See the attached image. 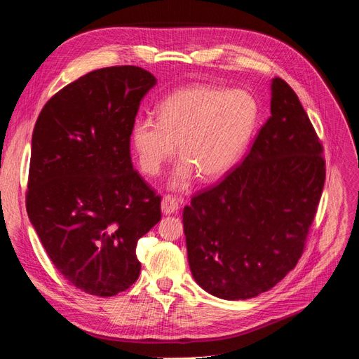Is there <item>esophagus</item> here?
I'll return each mask as SVG.
<instances>
[{
    "mask_svg": "<svg viewBox=\"0 0 359 359\" xmlns=\"http://www.w3.org/2000/svg\"><path fill=\"white\" fill-rule=\"evenodd\" d=\"M180 208V201L177 198H174L172 196H165L162 198V205L161 209L163 215H171V214H177V210Z\"/></svg>",
    "mask_w": 359,
    "mask_h": 359,
    "instance_id": "esophagus-1",
    "label": "esophagus"
}]
</instances>
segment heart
<instances>
[{"instance_id":"obj_1","label":"heart","mask_w":359,"mask_h":359,"mask_svg":"<svg viewBox=\"0 0 359 359\" xmlns=\"http://www.w3.org/2000/svg\"><path fill=\"white\" fill-rule=\"evenodd\" d=\"M259 119L256 100L243 90L189 85L171 92L158 106V121L137 118L130 142L140 168L158 176L177 151L183 159L170 180L185 188L194 172L203 182L224 177L243 158Z\"/></svg>"}]
</instances>
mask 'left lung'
Segmentation results:
<instances>
[{
    "instance_id": "8db88e82",
    "label": "left lung",
    "mask_w": 359,
    "mask_h": 359,
    "mask_svg": "<svg viewBox=\"0 0 359 359\" xmlns=\"http://www.w3.org/2000/svg\"><path fill=\"white\" fill-rule=\"evenodd\" d=\"M270 110L240 167L183 209L192 278L224 300L256 297L296 267L325 187L323 147L279 77Z\"/></svg>"
}]
</instances>
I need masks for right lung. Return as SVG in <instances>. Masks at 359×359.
I'll return each mask as SVG.
<instances>
[{"label": "right lung", "mask_w": 359, "mask_h": 359, "mask_svg": "<svg viewBox=\"0 0 359 359\" xmlns=\"http://www.w3.org/2000/svg\"><path fill=\"white\" fill-rule=\"evenodd\" d=\"M154 85L140 67L95 69L51 97L34 126L27 214L54 267L92 296L136 282L137 240L161 219V197L130 158V128Z\"/></svg>", "instance_id": "right-lung-1"}]
</instances>
